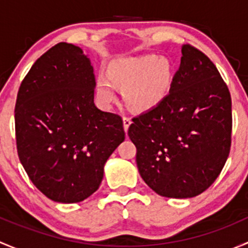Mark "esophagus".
<instances>
[{
  "instance_id": "1",
  "label": "esophagus",
  "mask_w": 248,
  "mask_h": 248,
  "mask_svg": "<svg viewBox=\"0 0 248 248\" xmlns=\"http://www.w3.org/2000/svg\"><path fill=\"white\" fill-rule=\"evenodd\" d=\"M132 124V119L129 116H124V131H128V127L131 126Z\"/></svg>"
}]
</instances>
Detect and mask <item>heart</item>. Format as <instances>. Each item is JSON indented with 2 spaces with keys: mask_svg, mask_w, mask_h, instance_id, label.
I'll list each match as a JSON object with an SVG mask.
<instances>
[{
  "mask_svg": "<svg viewBox=\"0 0 248 248\" xmlns=\"http://www.w3.org/2000/svg\"><path fill=\"white\" fill-rule=\"evenodd\" d=\"M171 67L164 59L154 56L133 57L115 61L109 67V77L98 74L96 91L103 103L116 98V86L124 87L127 103L139 110H147L161 103L169 91Z\"/></svg>",
  "mask_w": 248,
  "mask_h": 248,
  "instance_id": "b5f03b06",
  "label": "heart"
}]
</instances>
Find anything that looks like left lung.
<instances>
[{"label": "left lung", "instance_id": "1", "mask_svg": "<svg viewBox=\"0 0 248 248\" xmlns=\"http://www.w3.org/2000/svg\"><path fill=\"white\" fill-rule=\"evenodd\" d=\"M128 136L147 186L168 198L206 191L232 145V97L211 60L191 44L163 101L132 119Z\"/></svg>", "mask_w": 248, "mask_h": 248}]
</instances>
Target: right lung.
Instances as JSON below:
<instances>
[{"label":"right lung","instance_id":"right-lung-1","mask_svg":"<svg viewBox=\"0 0 248 248\" xmlns=\"http://www.w3.org/2000/svg\"><path fill=\"white\" fill-rule=\"evenodd\" d=\"M94 85L89 57L61 42L34 62L17 91L19 159L54 202H79L94 193L107 159L124 140L121 116L94 106Z\"/></svg>","mask_w":248,"mask_h":248}]
</instances>
